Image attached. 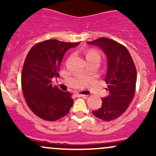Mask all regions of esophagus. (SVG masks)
<instances>
[{
  "mask_svg": "<svg viewBox=\"0 0 156 156\" xmlns=\"http://www.w3.org/2000/svg\"><path fill=\"white\" fill-rule=\"evenodd\" d=\"M77 96H78V97H87V95H84V94H77Z\"/></svg>",
  "mask_w": 156,
  "mask_h": 156,
  "instance_id": "esophagus-1",
  "label": "esophagus"
}]
</instances>
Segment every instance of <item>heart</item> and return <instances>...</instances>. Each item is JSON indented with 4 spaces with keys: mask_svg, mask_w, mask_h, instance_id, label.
<instances>
[{
    "mask_svg": "<svg viewBox=\"0 0 156 156\" xmlns=\"http://www.w3.org/2000/svg\"><path fill=\"white\" fill-rule=\"evenodd\" d=\"M93 55H98L99 56L98 53H97V52H96L95 50H90V51L87 53V56H93Z\"/></svg>",
    "mask_w": 156,
    "mask_h": 156,
    "instance_id": "1",
    "label": "heart"
}]
</instances>
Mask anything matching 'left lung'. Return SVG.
<instances>
[{
  "mask_svg": "<svg viewBox=\"0 0 156 156\" xmlns=\"http://www.w3.org/2000/svg\"><path fill=\"white\" fill-rule=\"evenodd\" d=\"M87 44L101 49L107 59L105 81L109 95L102 99L101 107L93 111V114L109 122L122 115L133 100L136 82V67L127 49L115 41L101 37Z\"/></svg>",
  "mask_w": 156,
  "mask_h": 156,
  "instance_id": "8db88e82",
  "label": "left lung"
}]
</instances>
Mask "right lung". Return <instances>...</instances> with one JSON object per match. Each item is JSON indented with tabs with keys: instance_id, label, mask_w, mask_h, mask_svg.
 I'll list each match as a JSON object with an SVG mask.
<instances>
[{
	"instance_id": "obj_1",
	"label": "right lung",
	"mask_w": 156,
	"mask_h": 156,
	"mask_svg": "<svg viewBox=\"0 0 156 156\" xmlns=\"http://www.w3.org/2000/svg\"><path fill=\"white\" fill-rule=\"evenodd\" d=\"M78 44L52 39L37 44L28 53L22 72V90L30 109L44 120L64 117L73 105L70 93L53 85L52 78L59 76L66 52Z\"/></svg>"
}]
</instances>
